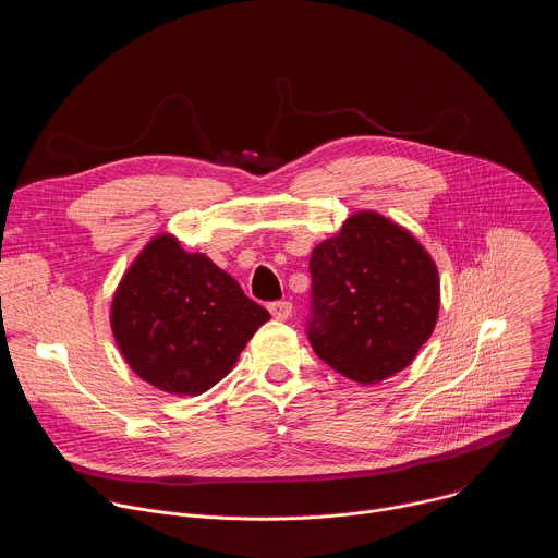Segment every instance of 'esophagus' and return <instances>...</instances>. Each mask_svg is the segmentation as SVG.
I'll return each mask as SVG.
<instances>
[{"mask_svg":"<svg viewBox=\"0 0 558 558\" xmlns=\"http://www.w3.org/2000/svg\"><path fill=\"white\" fill-rule=\"evenodd\" d=\"M269 311L276 320H287V317H291V313H293V304L289 300H278V302L269 304Z\"/></svg>","mask_w":558,"mask_h":558,"instance_id":"esophagus-1","label":"esophagus"}]
</instances>
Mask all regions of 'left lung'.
I'll list each match as a JSON object with an SVG mask.
<instances>
[{"mask_svg":"<svg viewBox=\"0 0 558 558\" xmlns=\"http://www.w3.org/2000/svg\"><path fill=\"white\" fill-rule=\"evenodd\" d=\"M306 336L333 371L360 384L407 368L430 338L439 276L428 252L400 225L357 211L308 263Z\"/></svg>","mask_w":558,"mask_h":558,"instance_id":"1","label":"left lung"}]
</instances>
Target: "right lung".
<instances>
[{"label":"right lung","instance_id":"1","mask_svg":"<svg viewBox=\"0 0 558 558\" xmlns=\"http://www.w3.org/2000/svg\"><path fill=\"white\" fill-rule=\"evenodd\" d=\"M269 311L203 254L156 235L125 271L110 311L121 355L147 384L201 395L235 364Z\"/></svg>","mask_w":558,"mask_h":558}]
</instances>
